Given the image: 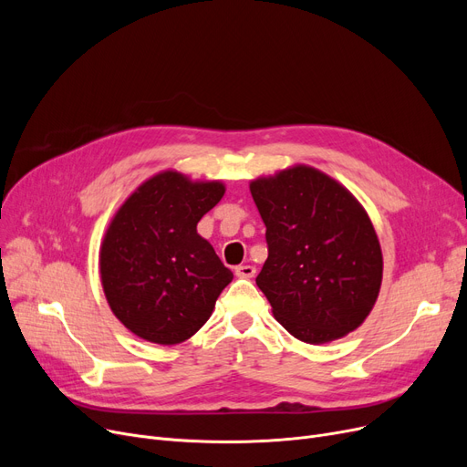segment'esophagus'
I'll return each instance as SVG.
<instances>
[{
  "instance_id": "esophagus-1",
  "label": "esophagus",
  "mask_w": 467,
  "mask_h": 467,
  "mask_svg": "<svg viewBox=\"0 0 467 467\" xmlns=\"http://www.w3.org/2000/svg\"><path fill=\"white\" fill-rule=\"evenodd\" d=\"M234 275L238 278H254L255 276V266L254 265H240L234 268Z\"/></svg>"
}]
</instances>
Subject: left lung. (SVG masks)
Instances as JSON below:
<instances>
[{"mask_svg": "<svg viewBox=\"0 0 467 467\" xmlns=\"http://www.w3.org/2000/svg\"><path fill=\"white\" fill-rule=\"evenodd\" d=\"M250 191L268 248L255 282L276 320L310 345L359 327L382 282L380 244L361 204L310 166L255 180Z\"/></svg>", "mask_w": 467, "mask_h": 467, "instance_id": "obj_1", "label": "left lung"}]
</instances>
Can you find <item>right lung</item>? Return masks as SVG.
<instances>
[{
    "instance_id": "add662e5",
    "label": "right lung",
    "mask_w": 467,
    "mask_h": 467,
    "mask_svg": "<svg viewBox=\"0 0 467 467\" xmlns=\"http://www.w3.org/2000/svg\"><path fill=\"white\" fill-rule=\"evenodd\" d=\"M223 194L219 182L162 171L115 213L102 242L100 275L113 314L134 335L178 345L212 316L233 273L196 223Z\"/></svg>"
}]
</instances>
